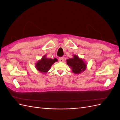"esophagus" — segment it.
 <instances>
[{
    "label": "esophagus",
    "instance_id": "obj_1",
    "mask_svg": "<svg viewBox=\"0 0 120 120\" xmlns=\"http://www.w3.org/2000/svg\"><path fill=\"white\" fill-rule=\"evenodd\" d=\"M59 62H63V61H64V58L63 57H60L59 59Z\"/></svg>",
    "mask_w": 120,
    "mask_h": 120
}]
</instances>
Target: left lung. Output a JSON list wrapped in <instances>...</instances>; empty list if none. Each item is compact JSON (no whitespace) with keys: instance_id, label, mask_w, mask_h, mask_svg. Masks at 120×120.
<instances>
[{"instance_id":"1","label":"left lung","mask_w":120,"mask_h":120,"mask_svg":"<svg viewBox=\"0 0 120 120\" xmlns=\"http://www.w3.org/2000/svg\"><path fill=\"white\" fill-rule=\"evenodd\" d=\"M67 63L71 68L72 72L76 74H79L84 72L86 68V63L84 59L80 58L78 56L73 55L72 58L67 60Z\"/></svg>"}]
</instances>
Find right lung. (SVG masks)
I'll use <instances>...</instances> for the list:
<instances>
[{
    "label": "right lung",
    "instance_id": "right-lung-1",
    "mask_svg": "<svg viewBox=\"0 0 120 120\" xmlns=\"http://www.w3.org/2000/svg\"><path fill=\"white\" fill-rule=\"evenodd\" d=\"M57 61H58L57 59L48 58L46 57V55H44L43 56L41 59L38 61L35 65V68L38 71L45 74L50 70L53 63Z\"/></svg>",
    "mask_w": 120,
    "mask_h": 120
}]
</instances>
